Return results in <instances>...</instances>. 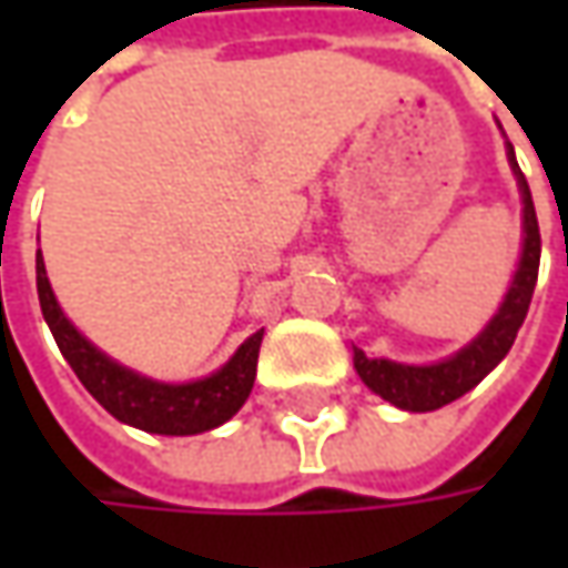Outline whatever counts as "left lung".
Here are the masks:
<instances>
[{"mask_svg": "<svg viewBox=\"0 0 568 568\" xmlns=\"http://www.w3.org/2000/svg\"><path fill=\"white\" fill-rule=\"evenodd\" d=\"M506 154H509V164H513L515 180H518V192H521V205H525L521 207V214H525L521 217L525 243H521V258H518L513 287L503 300L499 313L487 322V328L470 344H465L458 354H452L448 361L429 363V366L369 361L361 347H354V369L366 382V388H373L379 398L402 407V410L424 414V410H436V407H446L455 398H462L509 354L515 335H518L521 322L528 316V306H531V296H535L537 268H540V230H537L531 189H528L525 173L518 170V161H515V151L509 142H506Z\"/></svg>", "mask_w": 568, "mask_h": 568, "instance_id": "8db88e82", "label": "left lung"}]
</instances>
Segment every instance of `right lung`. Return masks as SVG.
<instances>
[{
  "label": "right lung",
  "instance_id": "add662e5",
  "mask_svg": "<svg viewBox=\"0 0 568 568\" xmlns=\"http://www.w3.org/2000/svg\"><path fill=\"white\" fill-rule=\"evenodd\" d=\"M37 296H40V310L62 357L75 369L81 385L122 424L139 426L144 433H161V436H195V433L227 424L250 398L265 332H255L252 338L243 341L240 351L217 373H211L205 379L173 385V382L139 376L135 369L110 361L78 332L55 303L40 250H37Z\"/></svg>",
  "mask_w": 568,
  "mask_h": 568
}]
</instances>
